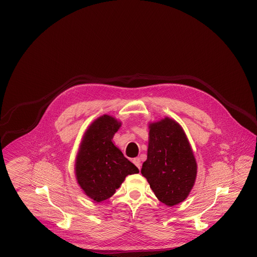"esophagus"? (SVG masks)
Instances as JSON below:
<instances>
[{
  "instance_id": "esophagus-1",
  "label": "esophagus",
  "mask_w": 257,
  "mask_h": 257,
  "mask_svg": "<svg viewBox=\"0 0 257 257\" xmlns=\"http://www.w3.org/2000/svg\"><path fill=\"white\" fill-rule=\"evenodd\" d=\"M133 163L135 164V166L141 171V168H142V164H141V160L140 158H135L133 159Z\"/></svg>"
}]
</instances>
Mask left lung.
<instances>
[{"mask_svg":"<svg viewBox=\"0 0 257 257\" xmlns=\"http://www.w3.org/2000/svg\"><path fill=\"white\" fill-rule=\"evenodd\" d=\"M147 160L142 174L161 202L173 206L191 192L196 162L181 126L169 117L149 125Z\"/></svg>","mask_w":257,"mask_h":257,"instance_id":"8db88e82","label":"left lung"}]
</instances>
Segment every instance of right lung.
Segmentation results:
<instances>
[{
    "label": "right lung",
    "mask_w": 257,
    "mask_h": 257,
    "mask_svg": "<svg viewBox=\"0 0 257 257\" xmlns=\"http://www.w3.org/2000/svg\"><path fill=\"white\" fill-rule=\"evenodd\" d=\"M120 123L102 115L87 129L76 160V177L87 196L100 202L110 198L125 177L139 173L111 140Z\"/></svg>",
    "instance_id": "right-lung-1"
}]
</instances>
